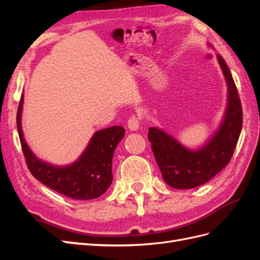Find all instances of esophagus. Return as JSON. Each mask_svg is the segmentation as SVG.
Segmentation results:
<instances>
[{
	"label": "esophagus",
	"instance_id": "34e87169",
	"mask_svg": "<svg viewBox=\"0 0 260 260\" xmlns=\"http://www.w3.org/2000/svg\"><path fill=\"white\" fill-rule=\"evenodd\" d=\"M140 118L137 117L136 115H133L129 118L128 120V128L131 130V131H137L139 128H140Z\"/></svg>",
	"mask_w": 260,
	"mask_h": 260
}]
</instances>
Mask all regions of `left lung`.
I'll return each mask as SVG.
<instances>
[{
    "label": "left lung",
    "mask_w": 260,
    "mask_h": 260,
    "mask_svg": "<svg viewBox=\"0 0 260 260\" xmlns=\"http://www.w3.org/2000/svg\"><path fill=\"white\" fill-rule=\"evenodd\" d=\"M228 85V105L221 124L199 149H188L157 127L148 130V141L165 182L186 190L214 178L229 164L237 146L243 123L242 105L232 75L224 59L217 55Z\"/></svg>",
    "instance_id": "1"
}]
</instances>
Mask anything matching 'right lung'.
<instances>
[{
	"label": "right lung",
	"instance_id": "obj_1",
	"mask_svg": "<svg viewBox=\"0 0 260 260\" xmlns=\"http://www.w3.org/2000/svg\"><path fill=\"white\" fill-rule=\"evenodd\" d=\"M23 94L17 111V129L27 166L32 176L44 185L74 200H93L103 195L113 181L112 162L114 152L124 137L120 125L94 133L84 152L68 166H54L45 162L29 148L21 129Z\"/></svg>",
	"mask_w": 260,
	"mask_h": 260
}]
</instances>
